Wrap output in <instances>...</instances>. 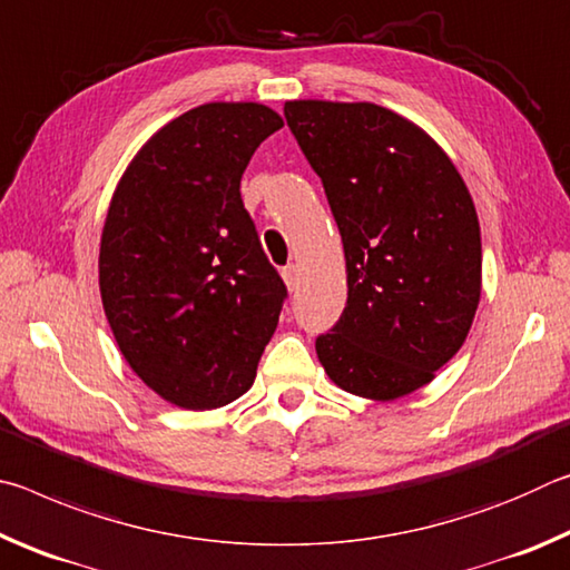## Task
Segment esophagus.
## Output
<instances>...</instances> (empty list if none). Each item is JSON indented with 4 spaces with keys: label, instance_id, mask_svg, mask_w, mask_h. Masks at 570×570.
Returning <instances> with one entry per match:
<instances>
[{
    "label": "esophagus",
    "instance_id": "1",
    "mask_svg": "<svg viewBox=\"0 0 570 570\" xmlns=\"http://www.w3.org/2000/svg\"><path fill=\"white\" fill-rule=\"evenodd\" d=\"M282 276H284V282L288 286V292H296L298 284H302V268H298L296 264H288L282 272Z\"/></svg>",
    "mask_w": 570,
    "mask_h": 570
}]
</instances>
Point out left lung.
Instances as JSON below:
<instances>
[{"label": "left lung", "instance_id": "left-lung-1", "mask_svg": "<svg viewBox=\"0 0 570 570\" xmlns=\"http://www.w3.org/2000/svg\"><path fill=\"white\" fill-rule=\"evenodd\" d=\"M284 115L346 258V306L316 354L344 392L404 397L435 380L475 320L482 246L470 190L428 132L380 105L292 100Z\"/></svg>", "mask_w": 570, "mask_h": 570}]
</instances>
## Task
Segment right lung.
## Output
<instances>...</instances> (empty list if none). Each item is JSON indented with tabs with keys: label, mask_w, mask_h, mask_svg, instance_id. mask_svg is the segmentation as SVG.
<instances>
[{
	"label": "right lung",
	"mask_w": 570,
	"mask_h": 570,
	"mask_svg": "<svg viewBox=\"0 0 570 570\" xmlns=\"http://www.w3.org/2000/svg\"><path fill=\"white\" fill-rule=\"evenodd\" d=\"M262 102H206L125 168L100 238V296L130 370L183 410L238 400L286 286L240 200L254 150L282 128Z\"/></svg>",
	"instance_id": "add662e5"
}]
</instances>
